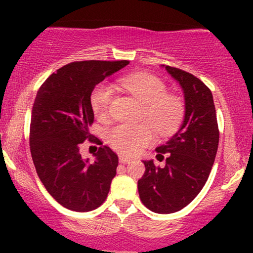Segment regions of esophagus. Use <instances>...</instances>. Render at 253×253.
<instances>
[{
  "label": "esophagus",
  "mask_w": 253,
  "mask_h": 253,
  "mask_svg": "<svg viewBox=\"0 0 253 253\" xmlns=\"http://www.w3.org/2000/svg\"><path fill=\"white\" fill-rule=\"evenodd\" d=\"M129 161H130V159L127 158V157H124V156L119 157V162H120L121 164H127V163H129Z\"/></svg>",
  "instance_id": "34e87169"
}]
</instances>
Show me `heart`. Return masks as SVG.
<instances>
[{
    "label": "heart",
    "mask_w": 253,
    "mask_h": 253,
    "mask_svg": "<svg viewBox=\"0 0 253 253\" xmlns=\"http://www.w3.org/2000/svg\"><path fill=\"white\" fill-rule=\"evenodd\" d=\"M120 84L145 104L144 118L152 123L159 133H170L181 123L184 114L183 102L175 95L167 94V85L158 77L139 72L123 77ZM113 95L114 90L108 84H100L92 90L90 103L96 118L102 120L108 118ZM150 124L117 125L107 132V143L124 156L138 155L152 143L155 129Z\"/></svg>",
    "instance_id": "b5f03b06"
}]
</instances>
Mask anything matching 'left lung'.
<instances>
[{
  "label": "left lung",
  "mask_w": 253,
  "mask_h": 253,
  "mask_svg": "<svg viewBox=\"0 0 253 253\" xmlns=\"http://www.w3.org/2000/svg\"><path fill=\"white\" fill-rule=\"evenodd\" d=\"M184 92L185 114L179 129L162 146L157 159L144 161V176L138 181L141 202L150 211L169 214L188 206L202 190L215 161L219 145L215 106L211 91L201 80L181 69L167 65Z\"/></svg>",
  "instance_id": "8db88e82"
}]
</instances>
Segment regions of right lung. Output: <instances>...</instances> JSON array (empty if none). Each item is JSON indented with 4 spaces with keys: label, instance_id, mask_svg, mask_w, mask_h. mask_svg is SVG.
<instances>
[{
    "label": "right lung",
    "instance_id": "obj_1",
    "mask_svg": "<svg viewBox=\"0 0 253 253\" xmlns=\"http://www.w3.org/2000/svg\"><path fill=\"white\" fill-rule=\"evenodd\" d=\"M128 60H82L66 64L42 84L32 109L30 147L40 181L58 203L75 211L96 210L117 175L118 155L91 139L90 96L95 85ZM86 138L100 145L92 162L80 156Z\"/></svg>",
    "mask_w": 253,
    "mask_h": 253
}]
</instances>
